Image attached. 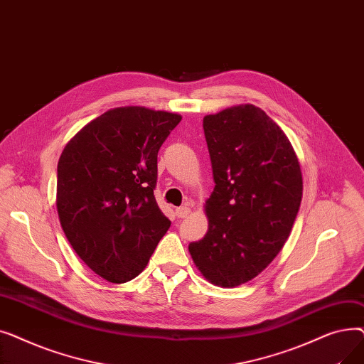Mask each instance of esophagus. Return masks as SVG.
Returning <instances> with one entry per match:
<instances>
[{
	"instance_id": "34e87169",
	"label": "esophagus",
	"mask_w": 364,
	"mask_h": 364,
	"mask_svg": "<svg viewBox=\"0 0 364 364\" xmlns=\"http://www.w3.org/2000/svg\"><path fill=\"white\" fill-rule=\"evenodd\" d=\"M188 214H190V208L188 206H180V208L176 209V215L178 218H186Z\"/></svg>"
}]
</instances>
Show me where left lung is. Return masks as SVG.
I'll list each match as a JSON object with an SVG mask.
<instances>
[{
  "mask_svg": "<svg viewBox=\"0 0 364 364\" xmlns=\"http://www.w3.org/2000/svg\"><path fill=\"white\" fill-rule=\"evenodd\" d=\"M215 187L208 232L188 245L206 280L235 288L257 277L288 240L302 198L291 141L264 110L239 105L203 118Z\"/></svg>",
  "mask_w": 364,
  "mask_h": 364,
  "instance_id": "1",
  "label": "left lung"
}]
</instances>
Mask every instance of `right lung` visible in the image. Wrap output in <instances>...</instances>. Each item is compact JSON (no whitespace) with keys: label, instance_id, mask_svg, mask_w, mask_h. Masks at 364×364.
Returning a JSON list of instances; mask_svg holds the SVG:
<instances>
[{"label":"right lung","instance_id":"obj_1","mask_svg":"<svg viewBox=\"0 0 364 364\" xmlns=\"http://www.w3.org/2000/svg\"><path fill=\"white\" fill-rule=\"evenodd\" d=\"M181 117L114 107L65 146L57 165V213L73 251L112 283L137 277L171 225L153 190L158 151Z\"/></svg>","mask_w":364,"mask_h":364}]
</instances>
